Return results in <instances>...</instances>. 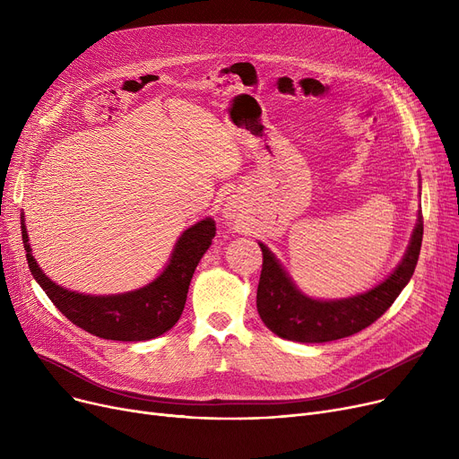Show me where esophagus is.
<instances>
[{"label":"esophagus","instance_id":"obj_1","mask_svg":"<svg viewBox=\"0 0 459 459\" xmlns=\"http://www.w3.org/2000/svg\"><path fill=\"white\" fill-rule=\"evenodd\" d=\"M242 213H244L242 203H239V201L234 199V197H229L227 203H225V206H223V217H225V220H227V221H238L239 217H242Z\"/></svg>","mask_w":459,"mask_h":459}]
</instances>
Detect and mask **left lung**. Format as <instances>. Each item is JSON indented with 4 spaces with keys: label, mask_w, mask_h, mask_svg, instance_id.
<instances>
[{
    "label": "left lung",
    "mask_w": 459,
    "mask_h": 459,
    "mask_svg": "<svg viewBox=\"0 0 459 459\" xmlns=\"http://www.w3.org/2000/svg\"><path fill=\"white\" fill-rule=\"evenodd\" d=\"M422 212L417 213L409 246L394 272L370 290L341 299H316L303 294L268 246L262 249V273L256 308L262 322L281 339L294 342H331L363 331L387 310L413 277L422 246Z\"/></svg>",
    "instance_id": "8db88e82"
}]
</instances>
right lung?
Returning a JSON list of instances; mask_svg holds the SVG:
<instances>
[{"label":"right lung","instance_id":"add662e5","mask_svg":"<svg viewBox=\"0 0 459 459\" xmlns=\"http://www.w3.org/2000/svg\"><path fill=\"white\" fill-rule=\"evenodd\" d=\"M23 220L22 213L23 249L31 275L46 296L72 324L100 339L123 342L156 339L178 322L191 277L215 236V221L204 217L180 234L167 266L154 281L125 294L91 296L59 286L39 268Z\"/></svg>","mask_w":459,"mask_h":459}]
</instances>
